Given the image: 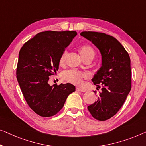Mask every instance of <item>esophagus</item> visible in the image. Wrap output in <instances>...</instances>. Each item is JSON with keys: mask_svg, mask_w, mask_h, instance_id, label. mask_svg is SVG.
<instances>
[{"mask_svg": "<svg viewBox=\"0 0 146 146\" xmlns=\"http://www.w3.org/2000/svg\"><path fill=\"white\" fill-rule=\"evenodd\" d=\"M76 90L77 91H80V92H86V90H84V89H82L80 88H78V87H77L76 88Z\"/></svg>", "mask_w": 146, "mask_h": 146, "instance_id": "esophagus-1", "label": "esophagus"}]
</instances>
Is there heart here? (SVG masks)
<instances>
[{
  "label": "heart",
  "mask_w": 146,
  "mask_h": 146,
  "mask_svg": "<svg viewBox=\"0 0 146 146\" xmlns=\"http://www.w3.org/2000/svg\"><path fill=\"white\" fill-rule=\"evenodd\" d=\"M79 52L80 56L82 60L86 59V58H92L94 57L95 52L94 49L90 46L88 44H83L80 47ZM67 55V52L64 51L61 54L59 58L60 66H63L65 64V60ZM88 77V74L84 72H81L75 69H70V70L66 71L62 74V79L65 81L70 82L71 84H75L77 86H81L83 84V79Z\"/></svg>",
  "instance_id": "1"
}]
</instances>
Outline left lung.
Returning a JSON list of instances; mask_svg holds the SVG:
<instances>
[{
    "instance_id": "1",
    "label": "left lung",
    "mask_w": 146,
    "mask_h": 146,
    "mask_svg": "<svg viewBox=\"0 0 146 146\" xmlns=\"http://www.w3.org/2000/svg\"><path fill=\"white\" fill-rule=\"evenodd\" d=\"M80 35L91 41L101 52L102 67L92 81L96 86L100 84L102 91L88 110L96 120L106 121L119 111L131 89L130 56L113 36L94 31H83Z\"/></svg>"
}]
</instances>
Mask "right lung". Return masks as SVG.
Listing matches in <instances>:
<instances>
[{
  "instance_id": "right-lung-1",
  "label": "right lung",
  "mask_w": 146,
  "mask_h": 146,
  "mask_svg": "<svg viewBox=\"0 0 146 146\" xmlns=\"http://www.w3.org/2000/svg\"><path fill=\"white\" fill-rule=\"evenodd\" d=\"M77 35L73 31L38 33L19 52L17 80L28 106L41 117L57 114L75 90L70 83L50 86L48 81L59 69L61 54Z\"/></svg>"
}]
</instances>
